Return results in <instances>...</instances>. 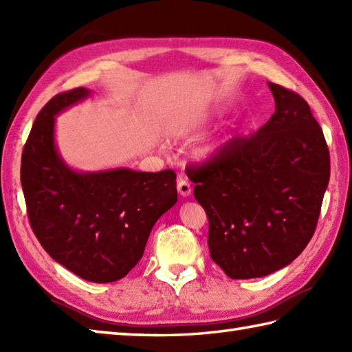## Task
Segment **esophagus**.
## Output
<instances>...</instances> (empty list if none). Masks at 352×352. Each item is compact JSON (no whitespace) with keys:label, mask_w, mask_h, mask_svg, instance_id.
<instances>
[{"label":"esophagus","mask_w":352,"mask_h":352,"mask_svg":"<svg viewBox=\"0 0 352 352\" xmlns=\"http://www.w3.org/2000/svg\"><path fill=\"white\" fill-rule=\"evenodd\" d=\"M177 189H178V193H180L183 198L189 197L190 193H192V186H190V183L188 180H184V178H180V180H178Z\"/></svg>","instance_id":"esophagus-1"}]
</instances>
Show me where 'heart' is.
<instances>
[{
	"label": "heart",
	"mask_w": 352,
	"mask_h": 352,
	"mask_svg": "<svg viewBox=\"0 0 352 352\" xmlns=\"http://www.w3.org/2000/svg\"><path fill=\"white\" fill-rule=\"evenodd\" d=\"M214 153V146H204L203 149H199V157H203V159H208V157H212Z\"/></svg>",
	"instance_id": "heart-1"
}]
</instances>
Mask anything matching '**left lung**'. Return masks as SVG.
Listing matches in <instances>:
<instances>
[{"mask_svg": "<svg viewBox=\"0 0 352 352\" xmlns=\"http://www.w3.org/2000/svg\"><path fill=\"white\" fill-rule=\"evenodd\" d=\"M275 113L188 168L208 218L212 260L230 278H260L290 265L315 233L330 182V153L309 104L267 83Z\"/></svg>", "mask_w": 352, "mask_h": 352, "instance_id": "obj_1", "label": "left lung"}]
</instances>
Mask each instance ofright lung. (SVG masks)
I'll list each match as a JSON object with an SVG mask.
<instances>
[{"instance_id":"1","label":"right lung","mask_w":352,"mask_h":352,"mask_svg":"<svg viewBox=\"0 0 352 352\" xmlns=\"http://www.w3.org/2000/svg\"><path fill=\"white\" fill-rule=\"evenodd\" d=\"M51 98L36 116L21 160L28 219L51 258L92 283L121 280L144 256L157 219L177 203L175 172L72 169L56 145V116L91 96Z\"/></svg>"}]
</instances>
